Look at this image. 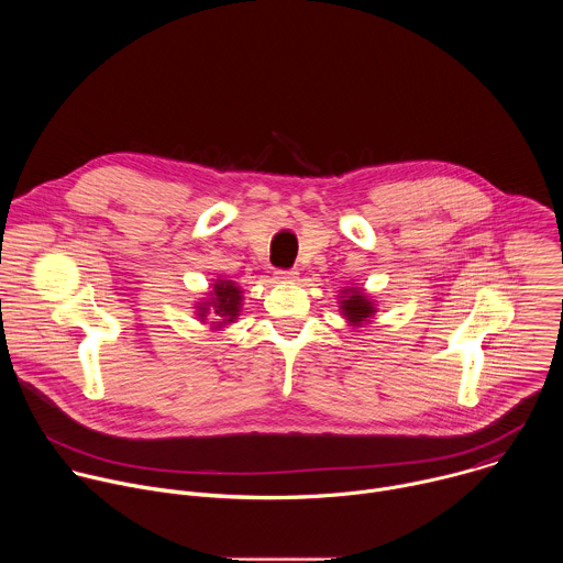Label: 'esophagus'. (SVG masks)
Here are the masks:
<instances>
[{
	"label": "esophagus",
	"mask_w": 563,
	"mask_h": 563,
	"mask_svg": "<svg viewBox=\"0 0 563 563\" xmlns=\"http://www.w3.org/2000/svg\"><path fill=\"white\" fill-rule=\"evenodd\" d=\"M274 278H276L278 283H296V280H298V272H294V269H278V272L274 274Z\"/></svg>",
	"instance_id": "obj_1"
}]
</instances>
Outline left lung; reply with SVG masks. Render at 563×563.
I'll return each mask as SVG.
<instances>
[{
  "label": "left lung",
  "mask_w": 563,
  "mask_h": 563,
  "mask_svg": "<svg viewBox=\"0 0 563 563\" xmlns=\"http://www.w3.org/2000/svg\"><path fill=\"white\" fill-rule=\"evenodd\" d=\"M339 307L343 318L352 328H363L376 313V300L365 294L361 287H343L339 296Z\"/></svg>",
  "instance_id": "obj_1"
}]
</instances>
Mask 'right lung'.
<instances>
[{
  "mask_svg": "<svg viewBox=\"0 0 563 563\" xmlns=\"http://www.w3.org/2000/svg\"><path fill=\"white\" fill-rule=\"evenodd\" d=\"M240 307H243V289L233 280H224L222 276H218L211 283V291H207V298L196 302V316L200 323L209 320L211 330H224L227 325L235 323Z\"/></svg>",
  "mask_w": 563,
  "mask_h": 563,
  "instance_id": "right-lung-1",
  "label": "right lung"
}]
</instances>
